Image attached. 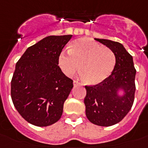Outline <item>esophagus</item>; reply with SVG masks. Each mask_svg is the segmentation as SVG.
<instances>
[{
	"mask_svg": "<svg viewBox=\"0 0 148 148\" xmlns=\"http://www.w3.org/2000/svg\"><path fill=\"white\" fill-rule=\"evenodd\" d=\"M73 83H74V85H80V84H81L77 81H74Z\"/></svg>",
	"mask_w": 148,
	"mask_h": 148,
	"instance_id": "esophagus-1",
	"label": "esophagus"
}]
</instances>
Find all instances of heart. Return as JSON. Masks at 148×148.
Segmentation results:
<instances>
[{"label": "heart", "mask_w": 148, "mask_h": 148, "mask_svg": "<svg viewBox=\"0 0 148 148\" xmlns=\"http://www.w3.org/2000/svg\"><path fill=\"white\" fill-rule=\"evenodd\" d=\"M115 64L116 57L110 48L84 38L74 40L69 51H63L58 58L59 67L65 75L73 76L80 68L81 76L89 84L104 81Z\"/></svg>", "instance_id": "obj_1"}]
</instances>
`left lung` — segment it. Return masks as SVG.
Here are the masks:
<instances>
[{
    "mask_svg": "<svg viewBox=\"0 0 148 148\" xmlns=\"http://www.w3.org/2000/svg\"><path fill=\"white\" fill-rule=\"evenodd\" d=\"M114 53L116 64L110 76L98 84L85 86L86 116L94 124L108 127L117 124L131 109L135 93L136 70L133 58L121 44L95 38ZM123 90V95H118Z\"/></svg>",
    "mask_w": 148,
    "mask_h": 148,
    "instance_id": "left-lung-1",
    "label": "left lung"
}]
</instances>
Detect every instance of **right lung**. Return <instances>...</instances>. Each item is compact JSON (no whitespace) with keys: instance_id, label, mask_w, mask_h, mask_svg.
I'll return each mask as SVG.
<instances>
[{"instance_id":"1","label":"right lung","mask_w":148,"mask_h":148,"mask_svg":"<svg viewBox=\"0 0 148 148\" xmlns=\"http://www.w3.org/2000/svg\"><path fill=\"white\" fill-rule=\"evenodd\" d=\"M72 35L48 36L29 47L15 66L10 95L20 114L30 124L47 127L60 119L73 81L58 66V58Z\"/></svg>"}]
</instances>
